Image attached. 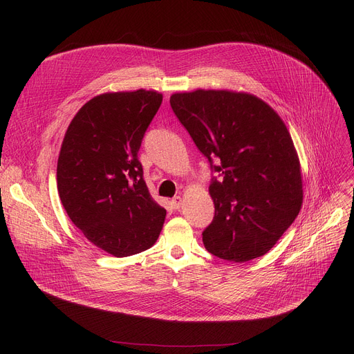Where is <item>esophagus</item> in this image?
Listing matches in <instances>:
<instances>
[{"mask_svg":"<svg viewBox=\"0 0 354 354\" xmlns=\"http://www.w3.org/2000/svg\"><path fill=\"white\" fill-rule=\"evenodd\" d=\"M182 198L180 196H175V198H172V201H171V203H172V207L175 208V209H179L180 207H182Z\"/></svg>","mask_w":354,"mask_h":354,"instance_id":"esophagus-1","label":"esophagus"}]
</instances>
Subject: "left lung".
<instances>
[{"label": "left lung", "mask_w": 354, "mask_h": 354, "mask_svg": "<svg viewBox=\"0 0 354 354\" xmlns=\"http://www.w3.org/2000/svg\"><path fill=\"white\" fill-rule=\"evenodd\" d=\"M171 106L199 151L222 172L209 194L215 215L202 232L218 258L245 263L267 254L303 203L300 159L283 119L244 91L174 93Z\"/></svg>", "instance_id": "obj_1"}]
</instances>
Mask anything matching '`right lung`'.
I'll return each instance as SVG.
<instances>
[{
	"label": "right lung",
	"instance_id": "1",
	"mask_svg": "<svg viewBox=\"0 0 354 354\" xmlns=\"http://www.w3.org/2000/svg\"><path fill=\"white\" fill-rule=\"evenodd\" d=\"M156 90L107 91L70 122L57 160L63 207L83 235L113 257L151 248L166 209L149 194L138 152L162 103Z\"/></svg>",
	"mask_w": 354,
	"mask_h": 354
}]
</instances>
